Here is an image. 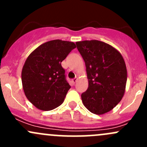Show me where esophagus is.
I'll return each mask as SVG.
<instances>
[{
  "mask_svg": "<svg viewBox=\"0 0 147 147\" xmlns=\"http://www.w3.org/2000/svg\"><path fill=\"white\" fill-rule=\"evenodd\" d=\"M77 81H78V78H74V79H72V82H73L74 84H75V83Z\"/></svg>",
  "mask_w": 147,
  "mask_h": 147,
  "instance_id": "1",
  "label": "esophagus"
}]
</instances>
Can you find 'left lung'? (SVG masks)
<instances>
[{
	"instance_id": "1",
	"label": "left lung",
	"mask_w": 147,
	"mask_h": 147,
	"mask_svg": "<svg viewBox=\"0 0 147 147\" xmlns=\"http://www.w3.org/2000/svg\"><path fill=\"white\" fill-rule=\"evenodd\" d=\"M76 45L85 63L89 84L81 94L82 103L92 113L104 115L118 105L125 92V62L116 48L102 41H79Z\"/></svg>"
}]
</instances>
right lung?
<instances>
[{
  "instance_id": "add662e5",
  "label": "right lung",
  "mask_w": 147,
  "mask_h": 147,
  "mask_svg": "<svg viewBox=\"0 0 147 147\" xmlns=\"http://www.w3.org/2000/svg\"><path fill=\"white\" fill-rule=\"evenodd\" d=\"M75 47L73 42L54 40L38 46L27 57L22 84L27 99L36 108L52 110L64 102L70 85L61 63Z\"/></svg>"
}]
</instances>
